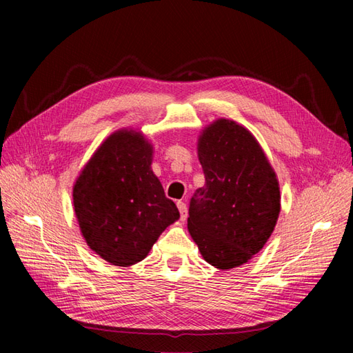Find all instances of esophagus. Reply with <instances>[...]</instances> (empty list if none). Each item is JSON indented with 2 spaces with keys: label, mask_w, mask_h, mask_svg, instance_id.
<instances>
[{
  "label": "esophagus",
  "mask_w": 353,
  "mask_h": 353,
  "mask_svg": "<svg viewBox=\"0 0 353 353\" xmlns=\"http://www.w3.org/2000/svg\"><path fill=\"white\" fill-rule=\"evenodd\" d=\"M176 205H177L179 212H181V219H182V220H185V219H186V215H188V209H186V205L183 203L182 200H179Z\"/></svg>",
  "instance_id": "34e87169"
}]
</instances>
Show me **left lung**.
I'll return each instance as SVG.
<instances>
[{
  "mask_svg": "<svg viewBox=\"0 0 353 353\" xmlns=\"http://www.w3.org/2000/svg\"><path fill=\"white\" fill-rule=\"evenodd\" d=\"M199 161L205 186L190 201V234L211 265H243L264 247L279 216L274 171L253 134L229 119L203 130Z\"/></svg>",
  "mask_w": 353,
  "mask_h": 353,
  "instance_id": "1",
  "label": "left lung"
}]
</instances>
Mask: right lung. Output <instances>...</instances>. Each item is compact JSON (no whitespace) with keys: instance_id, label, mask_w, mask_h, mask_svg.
I'll use <instances>...</instances> for the list:
<instances>
[{"instance_id":"1","label":"right lung","mask_w":353,"mask_h":353,"mask_svg":"<svg viewBox=\"0 0 353 353\" xmlns=\"http://www.w3.org/2000/svg\"><path fill=\"white\" fill-rule=\"evenodd\" d=\"M153 147L139 132L103 142L74 185V211L88 245L114 265L144 259L179 216L152 171Z\"/></svg>"}]
</instances>
